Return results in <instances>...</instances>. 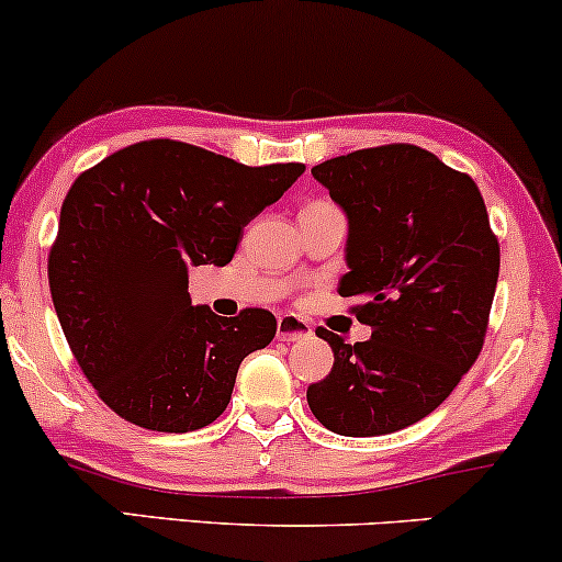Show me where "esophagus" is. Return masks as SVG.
<instances>
[{
  "label": "esophagus",
  "instance_id": "34e87169",
  "mask_svg": "<svg viewBox=\"0 0 562 562\" xmlns=\"http://www.w3.org/2000/svg\"><path fill=\"white\" fill-rule=\"evenodd\" d=\"M312 335V322L303 317H295V314H282L277 319V338L280 340H301Z\"/></svg>",
  "mask_w": 562,
  "mask_h": 562
}]
</instances>
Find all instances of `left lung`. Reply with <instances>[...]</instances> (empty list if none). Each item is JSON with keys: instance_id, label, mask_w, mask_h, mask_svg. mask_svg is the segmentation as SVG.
I'll use <instances>...</instances> for the list:
<instances>
[{"instance_id": "8db88e82", "label": "left lung", "mask_w": 562, "mask_h": 562, "mask_svg": "<svg viewBox=\"0 0 562 562\" xmlns=\"http://www.w3.org/2000/svg\"><path fill=\"white\" fill-rule=\"evenodd\" d=\"M348 216V312L364 344L319 327L330 375L306 391L314 417L340 436H383L423 420L479 359L488 330L499 243L468 173L406 142L314 166Z\"/></svg>"}]
</instances>
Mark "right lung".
<instances>
[{
  "label": "right lung",
  "mask_w": 562,
  "mask_h": 562,
  "mask_svg": "<svg viewBox=\"0 0 562 562\" xmlns=\"http://www.w3.org/2000/svg\"><path fill=\"white\" fill-rule=\"evenodd\" d=\"M303 171L145 139L70 184L49 290L70 353L115 415L187 434L227 409L243 359L272 344L277 319L267 308L216 317L192 306L190 267L229 263L245 224Z\"/></svg>",
  "instance_id": "obj_1"
}]
</instances>
